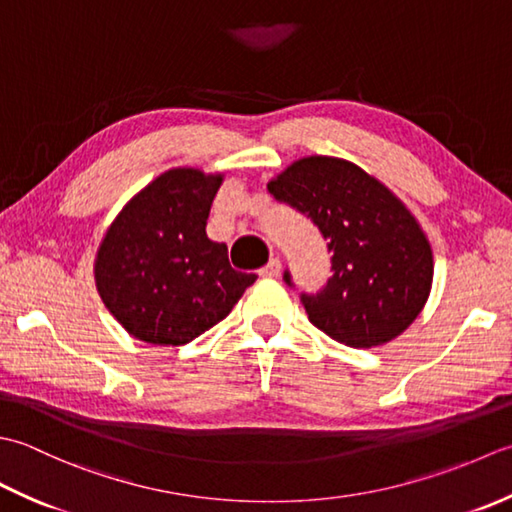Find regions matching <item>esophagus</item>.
<instances>
[{
  "label": "esophagus",
  "mask_w": 512,
  "mask_h": 512,
  "mask_svg": "<svg viewBox=\"0 0 512 512\" xmlns=\"http://www.w3.org/2000/svg\"><path fill=\"white\" fill-rule=\"evenodd\" d=\"M278 274H280V260L278 258H271L267 267L260 269V276H263V278H278Z\"/></svg>",
  "instance_id": "obj_1"
}]
</instances>
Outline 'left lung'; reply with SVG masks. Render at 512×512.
I'll return each instance as SVG.
<instances>
[{
    "instance_id": "1",
    "label": "left lung",
    "mask_w": 512,
    "mask_h": 512,
    "mask_svg": "<svg viewBox=\"0 0 512 512\" xmlns=\"http://www.w3.org/2000/svg\"><path fill=\"white\" fill-rule=\"evenodd\" d=\"M267 190L309 216L333 252L327 287L300 296L311 325L353 349L387 344L411 327L431 294L433 249L387 185L356 163L314 154L274 176Z\"/></svg>"
}]
</instances>
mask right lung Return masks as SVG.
Here are the masks:
<instances>
[{
	"mask_svg": "<svg viewBox=\"0 0 512 512\" xmlns=\"http://www.w3.org/2000/svg\"><path fill=\"white\" fill-rule=\"evenodd\" d=\"M223 174L172 168L134 194L97 249V291L141 342L181 347L212 329L256 274L229 265L227 245L205 225Z\"/></svg>",
	"mask_w": 512,
	"mask_h": 512,
	"instance_id": "1",
	"label": "right lung"
}]
</instances>
